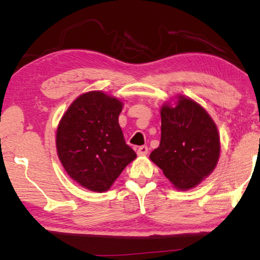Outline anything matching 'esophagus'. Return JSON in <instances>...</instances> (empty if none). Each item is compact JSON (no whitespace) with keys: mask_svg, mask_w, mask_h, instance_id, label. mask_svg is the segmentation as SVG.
Instances as JSON below:
<instances>
[{"mask_svg":"<svg viewBox=\"0 0 260 260\" xmlns=\"http://www.w3.org/2000/svg\"><path fill=\"white\" fill-rule=\"evenodd\" d=\"M147 152H149V149H147V146H145V145L140 146L139 149H137V155H146Z\"/></svg>","mask_w":260,"mask_h":260,"instance_id":"esophagus-1","label":"esophagus"}]
</instances>
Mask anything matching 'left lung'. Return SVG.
Instances as JSON below:
<instances>
[{
  "mask_svg": "<svg viewBox=\"0 0 260 260\" xmlns=\"http://www.w3.org/2000/svg\"><path fill=\"white\" fill-rule=\"evenodd\" d=\"M217 127L203 107L185 95L161 107V141L150 159L175 188L187 190L210 176L220 157Z\"/></svg>",
  "mask_w": 260,
  "mask_h": 260,
  "instance_id": "left-lung-1",
  "label": "left lung"
}]
</instances>
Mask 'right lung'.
Listing matches in <instances>:
<instances>
[{
    "instance_id": "right-lung-1",
    "label": "right lung",
    "mask_w": 260,
    "mask_h": 260,
    "mask_svg": "<svg viewBox=\"0 0 260 260\" xmlns=\"http://www.w3.org/2000/svg\"><path fill=\"white\" fill-rule=\"evenodd\" d=\"M123 103L103 91L79 95L56 131V149L65 171L91 191H107L136 157L118 123Z\"/></svg>"
}]
</instances>
